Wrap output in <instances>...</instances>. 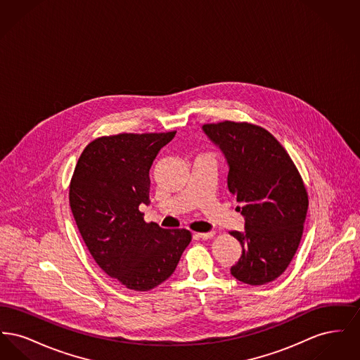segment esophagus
<instances>
[{
	"mask_svg": "<svg viewBox=\"0 0 360 360\" xmlns=\"http://www.w3.org/2000/svg\"><path fill=\"white\" fill-rule=\"evenodd\" d=\"M212 236H213V232H198V233H194L195 239L207 240L210 239Z\"/></svg>",
	"mask_w": 360,
	"mask_h": 360,
	"instance_id": "obj_1",
	"label": "esophagus"
}]
</instances>
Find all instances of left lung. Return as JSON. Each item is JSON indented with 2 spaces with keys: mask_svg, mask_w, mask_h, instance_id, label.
Wrapping results in <instances>:
<instances>
[{
  "mask_svg": "<svg viewBox=\"0 0 360 360\" xmlns=\"http://www.w3.org/2000/svg\"><path fill=\"white\" fill-rule=\"evenodd\" d=\"M229 166L228 190L243 206L241 255L231 267L238 281L260 286L273 282L290 264L304 232L308 191L283 146L267 129L236 121L202 127Z\"/></svg>",
  "mask_w": 360,
  "mask_h": 360,
  "instance_id": "left-lung-1",
  "label": "left lung"
}]
</instances>
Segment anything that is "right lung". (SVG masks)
Segmentation results:
<instances>
[{"label":"right lung","instance_id":"right-lung-1","mask_svg":"<svg viewBox=\"0 0 360 360\" xmlns=\"http://www.w3.org/2000/svg\"><path fill=\"white\" fill-rule=\"evenodd\" d=\"M176 131L93 140L70 182V207L89 252L127 289L151 290L174 273L191 233L146 223L150 169Z\"/></svg>","mask_w":360,"mask_h":360}]
</instances>
